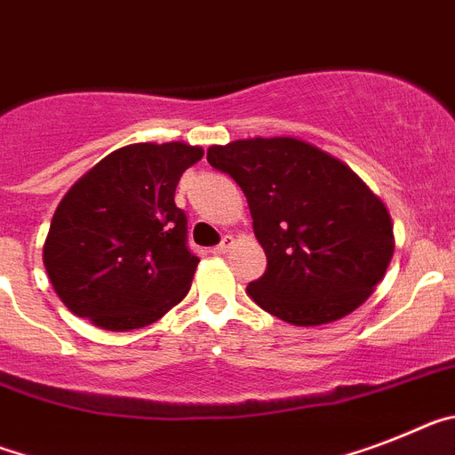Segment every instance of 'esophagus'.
Returning <instances> with one entry per match:
<instances>
[{"mask_svg": "<svg viewBox=\"0 0 455 455\" xmlns=\"http://www.w3.org/2000/svg\"><path fill=\"white\" fill-rule=\"evenodd\" d=\"M233 243H235V240H233V235H224L222 243L217 244V247H212V254H217V256L227 254V251H231Z\"/></svg>", "mask_w": 455, "mask_h": 455, "instance_id": "1", "label": "esophagus"}]
</instances>
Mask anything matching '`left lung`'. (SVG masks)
<instances>
[{"instance_id":"1","label":"left lung","mask_w":455,"mask_h":455,"mask_svg":"<svg viewBox=\"0 0 455 455\" xmlns=\"http://www.w3.org/2000/svg\"><path fill=\"white\" fill-rule=\"evenodd\" d=\"M211 167L247 196L266 275L247 286L267 314L299 327L334 323L364 304L394 254L387 205L346 162L295 137L208 148Z\"/></svg>"}]
</instances>
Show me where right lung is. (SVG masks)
<instances>
[{
    "label": "right lung",
    "mask_w": 455,
    "mask_h": 455,
    "mask_svg": "<svg viewBox=\"0 0 455 455\" xmlns=\"http://www.w3.org/2000/svg\"><path fill=\"white\" fill-rule=\"evenodd\" d=\"M204 157L185 141L130 144L102 157L66 192L43 244L61 302L109 331L160 321L188 295L196 259L173 195Z\"/></svg>",
    "instance_id": "obj_1"
}]
</instances>
